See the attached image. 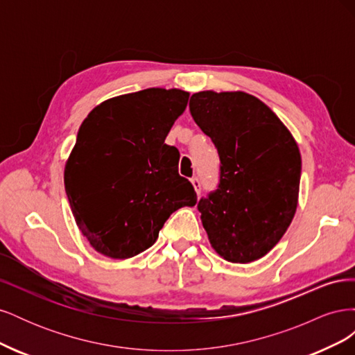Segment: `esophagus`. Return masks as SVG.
<instances>
[{"label":"esophagus","instance_id":"1","mask_svg":"<svg viewBox=\"0 0 355 355\" xmlns=\"http://www.w3.org/2000/svg\"><path fill=\"white\" fill-rule=\"evenodd\" d=\"M191 182H192V185H194V188H196V191H197V194H200V192H201V179L196 176V178L191 179Z\"/></svg>","mask_w":355,"mask_h":355}]
</instances>
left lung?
Returning a JSON list of instances; mask_svg holds the SVG:
<instances>
[{"instance_id":"obj_1","label":"left lung","mask_w":355,"mask_h":355,"mask_svg":"<svg viewBox=\"0 0 355 355\" xmlns=\"http://www.w3.org/2000/svg\"><path fill=\"white\" fill-rule=\"evenodd\" d=\"M189 112L216 146V189L197 202L210 244L223 259L253 262L280 241L299 194V148L268 106L243 92H200Z\"/></svg>"}]
</instances>
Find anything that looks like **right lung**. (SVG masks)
Returning <instances> with one entry per match:
<instances>
[{"label": "right lung", "instance_id": "add662e5", "mask_svg": "<svg viewBox=\"0 0 355 355\" xmlns=\"http://www.w3.org/2000/svg\"><path fill=\"white\" fill-rule=\"evenodd\" d=\"M189 93L146 89L101 103L83 121L65 167L75 222L99 253L127 259L158 239L168 216L196 206L179 175V151L164 141Z\"/></svg>", "mask_w": 355, "mask_h": 355}]
</instances>
